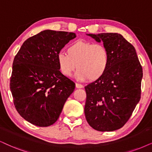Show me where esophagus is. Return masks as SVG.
<instances>
[{
	"mask_svg": "<svg viewBox=\"0 0 152 152\" xmlns=\"http://www.w3.org/2000/svg\"><path fill=\"white\" fill-rule=\"evenodd\" d=\"M76 88H83V86L81 85V84L77 83H76Z\"/></svg>",
	"mask_w": 152,
	"mask_h": 152,
	"instance_id": "esophagus-1",
	"label": "esophagus"
}]
</instances>
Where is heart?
<instances>
[{"label":"heart","instance_id":"1","mask_svg":"<svg viewBox=\"0 0 152 152\" xmlns=\"http://www.w3.org/2000/svg\"><path fill=\"white\" fill-rule=\"evenodd\" d=\"M66 54L60 52L57 55L59 71L64 76L69 77L75 68L76 79L95 81L106 74L110 64L108 49L102 44L78 40L67 48Z\"/></svg>","mask_w":152,"mask_h":152}]
</instances>
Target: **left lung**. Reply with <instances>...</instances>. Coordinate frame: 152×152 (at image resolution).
Returning <instances> with one entry per match:
<instances>
[{"instance_id": "8db88e82", "label": "left lung", "mask_w": 152, "mask_h": 152, "mask_svg": "<svg viewBox=\"0 0 152 152\" xmlns=\"http://www.w3.org/2000/svg\"><path fill=\"white\" fill-rule=\"evenodd\" d=\"M87 35L103 42L110 64L103 77L85 87V116L93 129L114 131L124 126L139 102L142 68L135 48L120 34Z\"/></svg>"}]
</instances>
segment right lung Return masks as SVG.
I'll return each instance as SVG.
<instances>
[{
    "label": "right lung",
    "instance_id": "add662e5",
    "mask_svg": "<svg viewBox=\"0 0 152 152\" xmlns=\"http://www.w3.org/2000/svg\"><path fill=\"white\" fill-rule=\"evenodd\" d=\"M72 32L45 30L26 40L15 57L10 88L17 112L31 124H55L75 83L59 71L57 55Z\"/></svg>",
    "mask_w": 152,
    "mask_h": 152
}]
</instances>
